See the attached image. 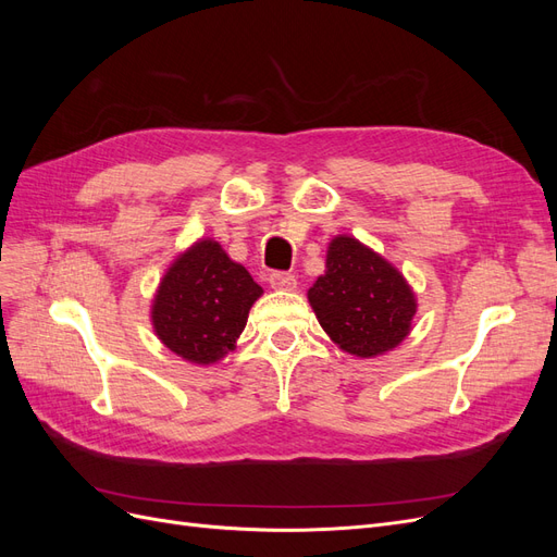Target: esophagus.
<instances>
[{"label": "esophagus", "mask_w": 557, "mask_h": 557, "mask_svg": "<svg viewBox=\"0 0 557 557\" xmlns=\"http://www.w3.org/2000/svg\"><path fill=\"white\" fill-rule=\"evenodd\" d=\"M269 283H272L274 290H295L297 278L288 272H272L269 274Z\"/></svg>", "instance_id": "esophagus-1"}]
</instances>
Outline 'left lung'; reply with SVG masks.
Here are the masks:
<instances>
[{"label":"left lung","mask_w":557,"mask_h":557,"mask_svg":"<svg viewBox=\"0 0 557 557\" xmlns=\"http://www.w3.org/2000/svg\"><path fill=\"white\" fill-rule=\"evenodd\" d=\"M307 297L320 327L356 358H376L397 348L418 311L399 269L348 234L330 242L325 274L315 278Z\"/></svg>","instance_id":"obj_1"}]
</instances>
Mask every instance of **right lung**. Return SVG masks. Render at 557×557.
<instances>
[{"mask_svg": "<svg viewBox=\"0 0 557 557\" xmlns=\"http://www.w3.org/2000/svg\"><path fill=\"white\" fill-rule=\"evenodd\" d=\"M262 288L223 246L199 239L166 267L150 305L158 339L193 364H215L237 346Z\"/></svg>", "mask_w": 557, "mask_h": 557, "instance_id": "obj_1", "label": "right lung"}]
</instances>
